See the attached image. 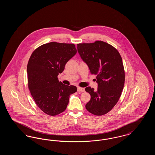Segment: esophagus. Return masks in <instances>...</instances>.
I'll return each instance as SVG.
<instances>
[{
    "label": "esophagus",
    "instance_id": "obj_1",
    "mask_svg": "<svg viewBox=\"0 0 155 155\" xmlns=\"http://www.w3.org/2000/svg\"><path fill=\"white\" fill-rule=\"evenodd\" d=\"M77 91L78 92H85V89L84 88H81V87H78L77 88Z\"/></svg>",
    "mask_w": 155,
    "mask_h": 155
}]
</instances>
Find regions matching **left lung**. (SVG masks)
Here are the masks:
<instances>
[{
	"label": "left lung",
	"instance_id": "1",
	"mask_svg": "<svg viewBox=\"0 0 155 155\" xmlns=\"http://www.w3.org/2000/svg\"><path fill=\"white\" fill-rule=\"evenodd\" d=\"M77 47L91 74L96 75L97 83L96 91L85 88L91 95L85 107L94 115L102 116L117 103L124 88L125 73L121 57L115 48L103 41L79 44Z\"/></svg>",
	"mask_w": 155,
	"mask_h": 155
}]
</instances>
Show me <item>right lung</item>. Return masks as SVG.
<instances>
[{
    "instance_id": "obj_1",
    "label": "right lung",
    "mask_w": 155,
    "mask_h": 155,
    "mask_svg": "<svg viewBox=\"0 0 155 155\" xmlns=\"http://www.w3.org/2000/svg\"><path fill=\"white\" fill-rule=\"evenodd\" d=\"M76 53L73 44L52 42L38 47L30 57L28 88L37 106L48 115L56 116L65 110L70 95L77 91L75 86L64 85L58 78Z\"/></svg>"
}]
</instances>
